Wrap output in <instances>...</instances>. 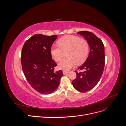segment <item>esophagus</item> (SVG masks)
<instances>
[{"mask_svg":"<svg viewBox=\"0 0 126 126\" xmlns=\"http://www.w3.org/2000/svg\"><path fill=\"white\" fill-rule=\"evenodd\" d=\"M68 72H69V71H67V70H63V75H66V74H68Z\"/></svg>","mask_w":126,"mask_h":126,"instance_id":"34e87169","label":"esophagus"}]
</instances>
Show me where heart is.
I'll list each match as a JSON object with an SVG mask.
<instances>
[{"instance_id":"1","label":"heart","mask_w":126,"mask_h":126,"mask_svg":"<svg viewBox=\"0 0 126 126\" xmlns=\"http://www.w3.org/2000/svg\"><path fill=\"white\" fill-rule=\"evenodd\" d=\"M59 47L53 46L50 49V54L55 61L58 62L62 60L64 53L67 52L68 58L63 60L58 64L60 69L69 70L78 64H81L87 59L89 50L88 42L81 39L78 36L67 35L58 40Z\"/></svg>"}]
</instances>
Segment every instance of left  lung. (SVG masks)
Instances as JSON below:
<instances>
[{"label": "left lung", "instance_id": "8db88e82", "mask_svg": "<svg viewBox=\"0 0 126 126\" xmlns=\"http://www.w3.org/2000/svg\"><path fill=\"white\" fill-rule=\"evenodd\" d=\"M87 41L90 52L86 62L78 69L77 77L72 81L74 88L81 93L88 91L96 86L101 77L105 67V48L102 41L94 34L88 31L78 32Z\"/></svg>", "mask_w": 126, "mask_h": 126}]
</instances>
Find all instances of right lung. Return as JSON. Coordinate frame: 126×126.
I'll return each instance as SVG.
<instances>
[{"label": "right lung", "mask_w": 126, "mask_h": 126, "mask_svg": "<svg viewBox=\"0 0 126 126\" xmlns=\"http://www.w3.org/2000/svg\"><path fill=\"white\" fill-rule=\"evenodd\" d=\"M57 35L36 34L27 40L22 49L21 62L25 77L31 86L43 94L58 88L62 70L54 71L57 66L52 59L50 49Z\"/></svg>", "instance_id": "right-lung-1"}]
</instances>
